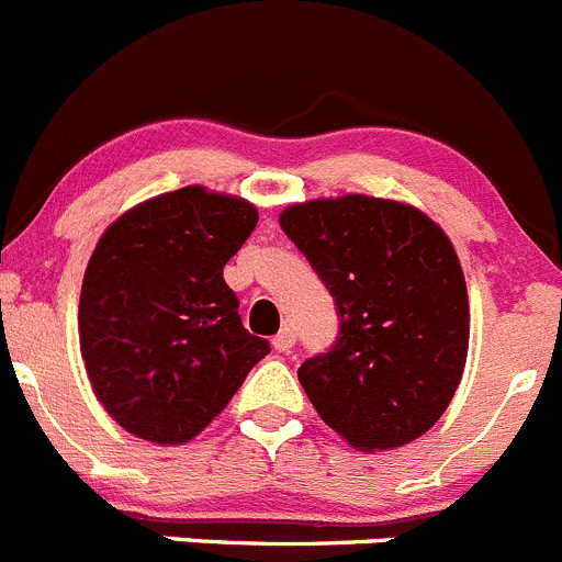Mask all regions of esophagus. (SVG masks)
<instances>
[{
    "mask_svg": "<svg viewBox=\"0 0 562 562\" xmlns=\"http://www.w3.org/2000/svg\"><path fill=\"white\" fill-rule=\"evenodd\" d=\"M293 344H296V333H293L291 327L280 329V333L274 335V349H277V352H288V349H291Z\"/></svg>",
    "mask_w": 562,
    "mask_h": 562,
    "instance_id": "esophagus-1",
    "label": "esophagus"
}]
</instances>
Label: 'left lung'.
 <instances>
[{
  "mask_svg": "<svg viewBox=\"0 0 562 562\" xmlns=\"http://www.w3.org/2000/svg\"><path fill=\"white\" fill-rule=\"evenodd\" d=\"M280 227L338 305V344L299 369L318 416L360 452L422 438L469 355V291L449 235L413 204L366 193L291 204Z\"/></svg>",
  "mask_w": 562,
  "mask_h": 562,
  "instance_id": "obj_1",
  "label": "left lung"
}]
</instances>
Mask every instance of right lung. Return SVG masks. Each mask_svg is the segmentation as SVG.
I'll use <instances>...</instances> for the list:
<instances>
[{
  "label": "right lung",
  "instance_id": "right-lung-1",
  "mask_svg": "<svg viewBox=\"0 0 562 562\" xmlns=\"http://www.w3.org/2000/svg\"><path fill=\"white\" fill-rule=\"evenodd\" d=\"M255 224L246 199L186 186L130 207L99 238L82 277L80 352L97 400L135 438L193 440L271 352L224 282Z\"/></svg>",
  "mask_w": 562,
  "mask_h": 562
}]
</instances>
